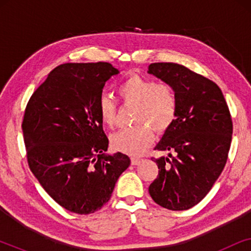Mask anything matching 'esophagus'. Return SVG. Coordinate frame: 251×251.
Returning <instances> with one entry per match:
<instances>
[{"mask_svg":"<svg viewBox=\"0 0 251 251\" xmlns=\"http://www.w3.org/2000/svg\"><path fill=\"white\" fill-rule=\"evenodd\" d=\"M140 161H142V159L138 156H131V164L132 166H137V164H139Z\"/></svg>","mask_w":251,"mask_h":251,"instance_id":"34e87169","label":"esophagus"}]
</instances>
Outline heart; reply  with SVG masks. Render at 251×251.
<instances>
[{
  "mask_svg": "<svg viewBox=\"0 0 251 251\" xmlns=\"http://www.w3.org/2000/svg\"><path fill=\"white\" fill-rule=\"evenodd\" d=\"M118 95L125 105L135 106L133 128L122 129L112 136V147L119 152L139 155L153 142L154 133H162L173 126L178 109L176 92L166 82L133 75L118 87ZM98 114L102 125L113 128L116 123L118 107L109 96L98 100Z\"/></svg>",
  "mask_w": 251,
  "mask_h": 251,
  "instance_id": "obj_1",
  "label": "heart"
}]
</instances>
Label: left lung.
<instances>
[{"label":"left lung","instance_id":"1","mask_svg":"<svg viewBox=\"0 0 251 251\" xmlns=\"http://www.w3.org/2000/svg\"><path fill=\"white\" fill-rule=\"evenodd\" d=\"M149 73L170 84L178 99L176 119L155 147L169 156L154 161L159 175L149 192L161 207L187 210L209 193L224 169L232 116L221 88L183 65L153 63Z\"/></svg>","mask_w":251,"mask_h":251}]
</instances>
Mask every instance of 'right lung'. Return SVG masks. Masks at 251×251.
Masks as SVG:
<instances>
[{
  "label": "right lung",
  "instance_id": "add662e5",
  "mask_svg": "<svg viewBox=\"0 0 251 251\" xmlns=\"http://www.w3.org/2000/svg\"><path fill=\"white\" fill-rule=\"evenodd\" d=\"M111 64H63L27 102L22 123L28 167L44 191L66 210L94 214L107 203L130 166L123 153L106 155L108 138L98 114Z\"/></svg>",
  "mask_w": 251,
  "mask_h": 251
}]
</instances>
